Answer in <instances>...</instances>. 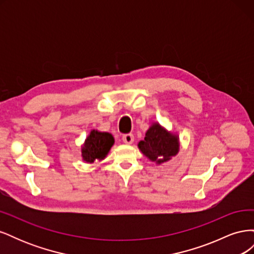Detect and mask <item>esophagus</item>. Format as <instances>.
Masks as SVG:
<instances>
[{
  "instance_id": "esophagus-1",
  "label": "esophagus",
  "mask_w": 254,
  "mask_h": 254,
  "mask_svg": "<svg viewBox=\"0 0 254 254\" xmlns=\"http://www.w3.org/2000/svg\"><path fill=\"white\" fill-rule=\"evenodd\" d=\"M123 139V142L126 143V144H131L134 140V136L132 133H127V134H124L122 136Z\"/></svg>"
}]
</instances>
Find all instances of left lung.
Instances as JSON below:
<instances>
[{"mask_svg": "<svg viewBox=\"0 0 254 254\" xmlns=\"http://www.w3.org/2000/svg\"><path fill=\"white\" fill-rule=\"evenodd\" d=\"M143 155L157 164L164 163L176 156L179 151L178 136L166 131L158 123L152 124L145 134L144 140L139 143Z\"/></svg>", "mask_w": 254, "mask_h": 254, "instance_id": "8db88e82", "label": "left lung"}]
</instances>
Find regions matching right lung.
<instances>
[{
	"label": "right lung",
	"instance_id": "right-lung-1",
	"mask_svg": "<svg viewBox=\"0 0 254 254\" xmlns=\"http://www.w3.org/2000/svg\"><path fill=\"white\" fill-rule=\"evenodd\" d=\"M113 144L114 139L111 133L92 130L86 141H84L81 149L83 161H86L88 163H93L96 159H105Z\"/></svg>",
	"mask_w": 254,
	"mask_h": 254
}]
</instances>
